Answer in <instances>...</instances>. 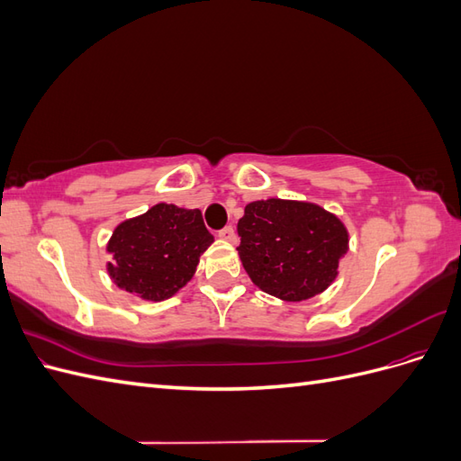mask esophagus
I'll list each match as a JSON object with an SVG mask.
<instances>
[{"label": "esophagus", "instance_id": "1", "mask_svg": "<svg viewBox=\"0 0 461 461\" xmlns=\"http://www.w3.org/2000/svg\"><path fill=\"white\" fill-rule=\"evenodd\" d=\"M219 239L225 242H236V232L232 227H225L222 230H219Z\"/></svg>", "mask_w": 461, "mask_h": 461}]
</instances>
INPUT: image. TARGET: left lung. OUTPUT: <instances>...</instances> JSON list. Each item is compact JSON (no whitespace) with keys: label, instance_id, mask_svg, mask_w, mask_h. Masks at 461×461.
Here are the masks:
<instances>
[{"label":"left lung","instance_id":"obj_1","mask_svg":"<svg viewBox=\"0 0 461 461\" xmlns=\"http://www.w3.org/2000/svg\"><path fill=\"white\" fill-rule=\"evenodd\" d=\"M240 261L252 283L283 302H303L339 276L350 234L325 207L298 200H258L239 221Z\"/></svg>","mask_w":461,"mask_h":461}]
</instances>
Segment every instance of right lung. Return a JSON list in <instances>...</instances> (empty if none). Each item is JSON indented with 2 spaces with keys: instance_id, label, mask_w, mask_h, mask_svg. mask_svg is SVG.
Listing matches in <instances>:
<instances>
[{
  "instance_id": "obj_1",
  "label": "right lung",
  "mask_w": 461,
  "mask_h": 461,
  "mask_svg": "<svg viewBox=\"0 0 461 461\" xmlns=\"http://www.w3.org/2000/svg\"><path fill=\"white\" fill-rule=\"evenodd\" d=\"M213 240L200 209L161 202L119 222L105 246L111 256L105 269L121 290L146 302H161L188 285Z\"/></svg>"
}]
</instances>
